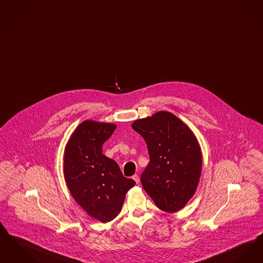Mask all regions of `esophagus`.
I'll use <instances>...</instances> for the list:
<instances>
[{"mask_svg": "<svg viewBox=\"0 0 263 263\" xmlns=\"http://www.w3.org/2000/svg\"><path fill=\"white\" fill-rule=\"evenodd\" d=\"M132 178H133V180L136 182L137 184L140 182V177H139V175H138V174H135Z\"/></svg>", "mask_w": 263, "mask_h": 263, "instance_id": "1", "label": "esophagus"}]
</instances>
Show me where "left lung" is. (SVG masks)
<instances>
[{"mask_svg": "<svg viewBox=\"0 0 263 263\" xmlns=\"http://www.w3.org/2000/svg\"><path fill=\"white\" fill-rule=\"evenodd\" d=\"M132 128L147 143L149 162L141 183L159 210L173 213L194 196L201 172L200 145L189 127L168 111L138 119Z\"/></svg>", "mask_w": 263, "mask_h": 263, "instance_id": "obj_1", "label": "left lung"}]
</instances>
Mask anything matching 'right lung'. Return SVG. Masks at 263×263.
I'll return each mask as SVG.
<instances>
[{"mask_svg":"<svg viewBox=\"0 0 263 263\" xmlns=\"http://www.w3.org/2000/svg\"><path fill=\"white\" fill-rule=\"evenodd\" d=\"M116 124L85 120L75 129L64 149L63 173L74 200L103 223L121 211L128 190L136 183L123 176L118 164L103 155V144Z\"/></svg>","mask_w":263,"mask_h":263,"instance_id":"add662e5","label":"right lung"}]
</instances>
